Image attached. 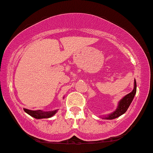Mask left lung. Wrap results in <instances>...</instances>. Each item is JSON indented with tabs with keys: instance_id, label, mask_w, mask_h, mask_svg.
<instances>
[{
	"instance_id": "1",
	"label": "left lung",
	"mask_w": 153,
	"mask_h": 153,
	"mask_svg": "<svg viewBox=\"0 0 153 153\" xmlns=\"http://www.w3.org/2000/svg\"><path fill=\"white\" fill-rule=\"evenodd\" d=\"M137 92V82L136 80L134 79V89L130 93H128V95H125L121 100L118 102L117 108H116L113 113H111V114L108 115V116H102L103 119H108V120H111L116 118L119 116H121V115L126 113V111H127V109L129 107L130 104L131 103L132 100H133L135 94Z\"/></svg>"
}]
</instances>
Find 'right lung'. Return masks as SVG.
Instances as JSON below:
<instances>
[{"label":"right lung","instance_id":"add662e5","mask_svg":"<svg viewBox=\"0 0 153 153\" xmlns=\"http://www.w3.org/2000/svg\"><path fill=\"white\" fill-rule=\"evenodd\" d=\"M64 98V97H63ZM24 111L29 114L32 117L37 118V119H41V118H48L53 116L57 113L58 109L54 110L51 111H43L42 110H37V111H32L27 108H24Z\"/></svg>","mask_w":153,"mask_h":153}]
</instances>
